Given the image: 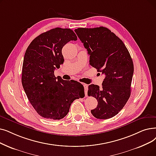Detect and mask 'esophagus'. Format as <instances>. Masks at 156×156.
I'll return each instance as SVG.
<instances>
[{
    "label": "esophagus",
    "instance_id": "1",
    "mask_svg": "<svg viewBox=\"0 0 156 156\" xmlns=\"http://www.w3.org/2000/svg\"><path fill=\"white\" fill-rule=\"evenodd\" d=\"M83 86H84V89H85V94L87 96V91H88V85L87 84H83Z\"/></svg>",
    "mask_w": 156,
    "mask_h": 156
}]
</instances>
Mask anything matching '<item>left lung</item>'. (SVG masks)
<instances>
[{"instance_id": "obj_1", "label": "left lung", "mask_w": 156, "mask_h": 156, "mask_svg": "<svg viewBox=\"0 0 156 156\" xmlns=\"http://www.w3.org/2000/svg\"><path fill=\"white\" fill-rule=\"evenodd\" d=\"M74 31L90 55V65L105 76L101 89L94 84L89 86L88 95L98 103L91 113L99 119L112 118L131 96L134 66L130 53L122 41L104 27Z\"/></svg>"}]
</instances>
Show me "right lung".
Masks as SVG:
<instances>
[{
    "mask_svg": "<svg viewBox=\"0 0 156 156\" xmlns=\"http://www.w3.org/2000/svg\"><path fill=\"white\" fill-rule=\"evenodd\" d=\"M77 36L70 29L57 27L42 33L27 49L22 83L30 104L41 117L60 120L67 115L73 101L85 96L77 81L55 76L54 71L64 63L63 46Z\"/></svg>",
    "mask_w": 156,
    "mask_h": 156,
    "instance_id": "obj_1",
    "label": "right lung"
}]
</instances>
